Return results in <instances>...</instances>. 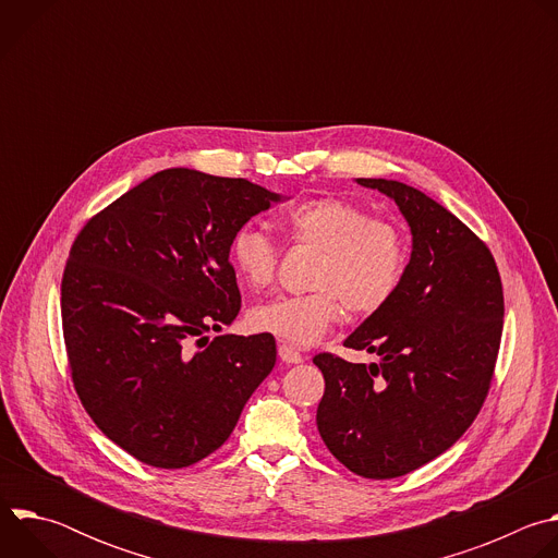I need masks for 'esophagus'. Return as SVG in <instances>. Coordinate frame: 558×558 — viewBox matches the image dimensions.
Here are the masks:
<instances>
[{"mask_svg": "<svg viewBox=\"0 0 558 558\" xmlns=\"http://www.w3.org/2000/svg\"><path fill=\"white\" fill-rule=\"evenodd\" d=\"M278 355H280V360L287 362V364H300V362H302L300 351H298L293 344H287V342H280V344H278Z\"/></svg>", "mask_w": 558, "mask_h": 558, "instance_id": "obj_1", "label": "esophagus"}]
</instances>
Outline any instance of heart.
<instances>
[{
  "mask_svg": "<svg viewBox=\"0 0 558 558\" xmlns=\"http://www.w3.org/2000/svg\"><path fill=\"white\" fill-rule=\"evenodd\" d=\"M282 229L295 245L320 250L308 293L276 295L250 311L256 331L293 344L320 340L349 308L355 315L381 311L400 291L409 245L400 227L373 218L366 209L340 198H313L282 216ZM229 258L250 287L265 289L276 280L278 247L254 227H241L229 243Z\"/></svg>",
  "mask_w": 558,
  "mask_h": 558,
  "instance_id": "obj_1",
  "label": "heart"
}]
</instances>
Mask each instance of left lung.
I'll list each match as a JSON object with an SVG mask.
<instances>
[{"label": "left lung", "instance_id": "left-lung-1", "mask_svg": "<svg viewBox=\"0 0 558 558\" xmlns=\"http://www.w3.org/2000/svg\"><path fill=\"white\" fill-rule=\"evenodd\" d=\"M404 214L413 252L397 295L344 340L377 353L353 364L317 353L325 375L317 430L366 480H395L446 452L480 415L504 331V287L488 245L424 192L357 179Z\"/></svg>", "mask_w": 558, "mask_h": 558}]
</instances>
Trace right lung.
I'll use <instances>...</instances> for the list:
<instances>
[{
    "label": "right lung",
    "instance_id": "right-lung-1",
    "mask_svg": "<svg viewBox=\"0 0 558 558\" xmlns=\"http://www.w3.org/2000/svg\"><path fill=\"white\" fill-rule=\"evenodd\" d=\"M278 201L245 179L172 168L76 233L61 278L72 384L134 459L166 470L205 459L271 373V333H205L241 311L231 235Z\"/></svg>",
    "mask_w": 558,
    "mask_h": 558
}]
</instances>
